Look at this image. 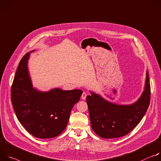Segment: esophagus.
I'll list each match as a JSON object with an SVG mask.
<instances>
[{
  "instance_id": "34e87169",
  "label": "esophagus",
  "mask_w": 161,
  "mask_h": 161,
  "mask_svg": "<svg viewBox=\"0 0 161 161\" xmlns=\"http://www.w3.org/2000/svg\"><path fill=\"white\" fill-rule=\"evenodd\" d=\"M86 97H87L86 93L85 92H83V93H82V95H81V98H82V100H85V99L86 98Z\"/></svg>"
}]
</instances>
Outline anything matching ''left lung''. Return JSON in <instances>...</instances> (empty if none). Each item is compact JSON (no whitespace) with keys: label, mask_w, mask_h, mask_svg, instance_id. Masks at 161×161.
<instances>
[{"label":"left lung","mask_w":161,"mask_h":161,"mask_svg":"<svg viewBox=\"0 0 161 161\" xmlns=\"http://www.w3.org/2000/svg\"><path fill=\"white\" fill-rule=\"evenodd\" d=\"M86 97L92 127L105 139L124 136L132 130L145 114L150 102V84L147 72L145 91L140 98L130 105H119L106 101L91 92Z\"/></svg>","instance_id":"left-lung-1"}]
</instances>
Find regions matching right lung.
Listing matches in <instances>:
<instances>
[{
    "label": "right lung",
    "instance_id": "1",
    "mask_svg": "<svg viewBox=\"0 0 161 161\" xmlns=\"http://www.w3.org/2000/svg\"><path fill=\"white\" fill-rule=\"evenodd\" d=\"M30 52L19 63L11 89V100L16 117L27 132L38 138L59 136L66 128L74 105L82 93L80 90L48 92L33 89L27 69Z\"/></svg>",
    "mask_w": 161,
    "mask_h": 161
}]
</instances>
